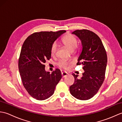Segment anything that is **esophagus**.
<instances>
[{
    "instance_id": "esophagus-1",
    "label": "esophagus",
    "mask_w": 122,
    "mask_h": 122,
    "mask_svg": "<svg viewBox=\"0 0 122 122\" xmlns=\"http://www.w3.org/2000/svg\"><path fill=\"white\" fill-rule=\"evenodd\" d=\"M61 74H62V76L63 78H64V77H65L66 76H68V74L66 72H62Z\"/></svg>"
}]
</instances>
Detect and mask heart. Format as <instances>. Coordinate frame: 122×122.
I'll return each mask as SVG.
<instances>
[{
    "label": "heart",
    "instance_id": "obj_1",
    "mask_svg": "<svg viewBox=\"0 0 122 122\" xmlns=\"http://www.w3.org/2000/svg\"><path fill=\"white\" fill-rule=\"evenodd\" d=\"M62 42L64 44L66 47L68 48L71 51L74 50L77 46V40L76 38L71 34H67L62 38ZM57 49V44L54 42L52 44L51 48V54L52 56H54L56 54ZM72 62L70 60H62L59 61L58 66L64 69H67L70 65L72 64Z\"/></svg>",
    "mask_w": 122,
    "mask_h": 122
}]
</instances>
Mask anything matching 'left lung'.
<instances>
[{
    "label": "left lung",
    "instance_id": "8db88e82",
    "mask_svg": "<svg viewBox=\"0 0 122 122\" xmlns=\"http://www.w3.org/2000/svg\"><path fill=\"white\" fill-rule=\"evenodd\" d=\"M72 33L81 41L82 50L77 64H83L84 72L81 79L72 74L74 82L70 86V92L77 99L87 100L97 94L104 82L107 54L100 38L91 31L76 30Z\"/></svg>",
    "mask_w": 122,
    "mask_h": 122
}]
</instances>
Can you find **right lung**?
Returning <instances> with one entry per match:
<instances>
[{"mask_svg": "<svg viewBox=\"0 0 122 122\" xmlns=\"http://www.w3.org/2000/svg\"><path fill=\"white\" fill-rule=\"evenodd\" d=\"M66 31H41L32 33L23 44L18 68L23 85L28 93L38 100H45L53 95L62 77L59 69L45 70L46 60L51 58V48L57 38Z\"/></svg>", "mask_w": 122, "mask_h": 122, "instance_id": "obj_1", "label": "right lung"}]
</instances>
